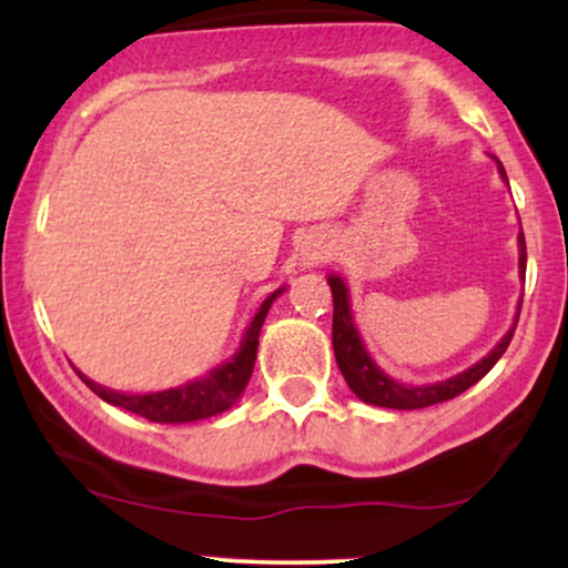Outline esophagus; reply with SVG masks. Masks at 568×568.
I'll list each match as a JSON object with an SVG mask.
<instances>
[{"label": "esophagus", "instance_id": "esophagus-1", "mask_svg": "<svg viewBox=\"0 0 568 568\" xmlns=\"http://www.w3.org/2000/svg\"><path fill=\"white\" fill-rule=\"evenodd\" d=\"M317 258H323V247H306V253H304V264H312V262H317Z\"/></svg>", "mask_w": 568, "mask_h": 568}]
</instances>
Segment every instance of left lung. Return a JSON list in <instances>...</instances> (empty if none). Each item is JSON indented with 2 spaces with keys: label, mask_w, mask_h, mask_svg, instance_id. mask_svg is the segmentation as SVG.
Here are the masks:
<instances>
[{
  "label": "left lung",
  "mask_w": 568,
  "mask_h": 568,
  "mask_svg": "<svg viewBox=\"0 0 568 568\" xmlns=\"http://www.w3.org/2000/svg\"><path fill=\"white\" fill-rule=\"evenodd\" d=\"M499 173L501 179L507 181V173L505 168H501V162H499ZM518 247H520V256H518L520 277H526L524 232L518 234ZM328 285H331V293H334V355H336L338 371H342V376L347 379L352 393L361 397L363 403H371V406L414 410V408H427V406H435V403L452 400V397L462 395L465 389H470L475 382L484 379L488 371L497 366V361L505 355L507 344L513 342V334H515V328L507 331V334L499 338L497 347L488 352L484 361H478L475 366L452 376V379L414 387V384L395 382L393 376L384 374V371L371 361L366 347H363V338L355 328V321H352L347 285H344V280L338 275H331ZM515 323H518V317H515Z\"/></svg>",
  "instance_id": "obj_1"
}]
</instances>
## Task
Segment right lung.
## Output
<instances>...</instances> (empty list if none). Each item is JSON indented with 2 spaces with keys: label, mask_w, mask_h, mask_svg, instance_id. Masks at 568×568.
Returning a JSON list of instances; mask_svg holds the SVG:
<instances>
[{
  "label": "right lung",
  "mask_w": 568,
  "mask_h": 568,
  "mask_svg": "<svg viewBox=\"0 0 568 568\" xmlns=\"http://www.w3.org/2000/svg\"><path fill=\"white\" fill-rule=\"evenodd\" d=\"M283 293V288L264 298L262 310L256 312L251 325H247L240 349L234 352L224 366L213 368L207 376L181 384V387L162 389V393H146V395H125L116 393V389L101 387L93 379L80 374V379L88 384L101 400L112 403L130 410V414H139L149 422H160V425H181V422H197L207 419V416H216L221 410L232 408L237 403V397L243 395L247 379L253 374V363H256V349H258V334H262V325L266 312L275 298Z\"/></svg>",
  "instance_id": "1"
}]
</instances>
